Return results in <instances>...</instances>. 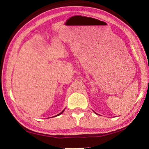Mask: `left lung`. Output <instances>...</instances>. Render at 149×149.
I'll return each mask as SVG.
<instances>
[{"label": "left lung", "mask_w": 149, "mask_h": 149, "mask_svg": "<svg viewBox=\"0 0 149 149\" xmlns=\"http://www.w3.org/2000/svg\"><path fill=\"white\" fill-rule=\"evenodd\" d=\"M95 113H96V112H95ZM96 114H97V113H96Z\"/></svg>", "instance_id": "obj_1"}]
</instances>
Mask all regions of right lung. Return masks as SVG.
<instances>
[{"instance_id":"1","label":"right lung","mask_w":149,"mask_h":149,"mask_svg":"<svg viewBox=\"0 0 149 149\" xmlns=\"http://www.w3.org/2000/svg\"><path fill=\"white\" fill-rule=\"evenodd\" d=\"M64 110H65V109H64ZM64 110H62V112L60 113V114H58V115H56V116H59V115H60V114H62V113H63V112H64ZM55 116H54V117H55Z\"/></svg>"}]
</instances>
